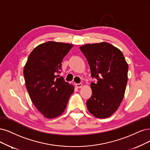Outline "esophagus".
<instances>
[{"instance_id":"obj_1","label":"esophagus","mask_w":150,"mask_h":150,"mask_svg":"<svg viewBox=\"0 0 150 150\" xmlns=\"http://www.w3.org/2000/svg\"><path fill=\"white\" fill-rule=\"evenodd\" d=\"M75 86L77 88H81L83 86V84L82 83H76Z\"/></svg>"}]
</instances>
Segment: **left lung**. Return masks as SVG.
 Listing matches in <instances>:
<instances>
[{
	"label": "left lung",
	"mask_w": 150,
	"mask_h": 150,
	"mask_svg": "<svg viewBox=\"0 0 150 150\" xmlns=\"http://www.w3.org/2000/svg\"><path fill=\"white\" fill-rule=\"evenodd\" d=\"M90 65L92 95L86 106L95 117L105 119L120 106L128 80V64L120 50L108 42L88 44L80 47Z\"/></svg>",
	"instance_id": "left-lung-1"
}]
</instances>
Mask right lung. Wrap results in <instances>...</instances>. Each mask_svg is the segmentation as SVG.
<instances>
[{
    "instance_id": "obj_1",
    "label": "right lung",
    "mask_w": 150,
    "mask_h": 150,
    "mask_svg": "<svg viewBox=\"0 0 150 150\" xmlns=\"http://www.w3.org/2000/svg\"><path fill=\"white\" fill-rule=\"evenodd\" d=\"M73 44L48 41L33 50L24 67L25 85L33 103L44 117L62 114L74 86L59 77L62 61Z\"/></svg>"
}]
</instances>
